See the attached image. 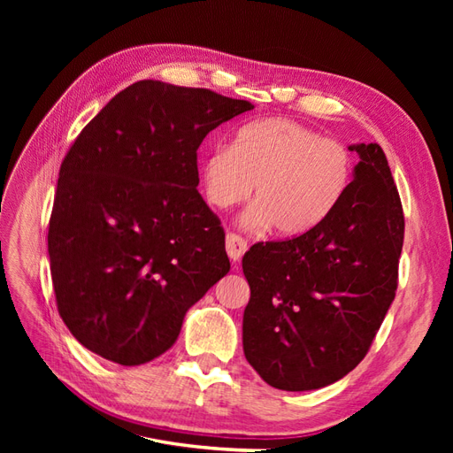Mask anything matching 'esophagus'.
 <instances>
[{
  "label": "esophagus",
  "mask_w": 453,
  "mask_h": 453,
  "mask_svg": "<svg viewBox=\"0 0 453 453\" xmlns=\"http://www.w3.org/2000/svg\"><path fill=\"white\" fill-rule=\"evenodd\" d=\"M245 251H248V242H245L242 236L234 234V232L226 234V253L232 263H240V258L243 257Z\"/></svg>",
  "instance_id": "34e87169"
}]
</instances>
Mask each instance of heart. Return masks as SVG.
Returning a JSON list of instances; mask_svg holds the SVG:
<instances>
[{"label":"heart","mask_w":453,"mask_h":453,"mask_svg":"<svg viewBox=\"0 0 453 453\" xmlns=\"http://www.w3.org/2000/svg\"><path fill=\"white\" fill-rule=\"evenodd\" d=\"M353 180L349 149L321 138L291 119L245 122L230 147H217L200 164L202 195L217 210L251 196L243 225L281 238L308 234L331 215Z\"/></svg>","instance_id":"obj_1"}]
</instances>
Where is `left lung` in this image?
Returning <instances> with one entry per match:
<instances>
[{"instance_id": "8db88e82", "label": "left lung", "mask_w": 453, "mask_h": 453, "mask_svg": "<svg viewBox=\"0 0 453 453\" xmlns=\"http://www.w3.org/2000/svg\"><path fill=\"white\" fill-rule=\"evenodd\" d=\"M359 164L338 208L308 234L258 242L242 268L251 296L243 353L268 386L310 391L357 366L395 298L404 215L378 143L349 145Z\"/></svg>"}]
</instances>
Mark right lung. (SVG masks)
<instances>
[{
    "label": "right lung",
    "mask_w": 453,
    "mask_h": 453,
    "mask_svg": "<svg viewBox=\"0 0 453 453\" xmlns=\"http://www.w3.org/2000/svg\"><path fill=\"white\" fill-rule=\"evenodd\" d=\"M251 109L147 79L81 130L62 160L47 240L58 313L87 349L125 366L153 361L226 276L225 230L196 190V150Z\"/></svg>",
    "instance_id": "obj_1"
}]
</instances>
